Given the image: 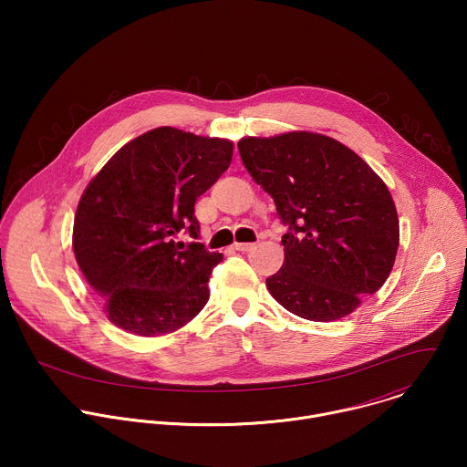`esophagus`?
Here are the masks:
<instances>
[{"label":"esophagus","mask_w":467,"mask_h":467,"mask_svg":"<svg viewBox=\"0 0 467 467\" xmlns=\"http://www.w3.org/2000/svg\"><path fill=\"white\" fill-rule=\"evenodd\" d=\"M234 249H236V251H242V253H245V251H251V249H254V244H247V242H236V244H234Z\"/></svg>","instance_id":"esophagus-1"}]
</instances>
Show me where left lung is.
<instances>
[{"label":"left lung","mask_w":467,"mask_h":467,"mask_svg":"<svg viewBox=\"0 0 467 467\" xmlns=\"http://www.w3.org/2000/svg\"><path fill=\"white\" fill-rule=\"evenodd\" d=\"M245 170L288 227L274 299L310 321L349 316L388 279L399 218L384 181L342 142L308 130L238 142Z\"/></svg>","instance_id":"obj_1"}]
</instances>
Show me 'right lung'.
Returning <instances> with one entry per match:
<instances>
[{
    "label": "right lung",
    "mask_w": 467,
    "mask_h": 467,
    "mask_svg": "<svg viewBox=\"0 0 467 467\" xmlns=\"http://www.w3.org/2000/svg\"><path fill=\"white\" fill-rule=\"evenodd\" d=\"M233 142L157 127L118 150L85 188L74 220V254L107 317L139 337L184 327L211 297L222 262L199 234L195 199L229 168Z\"/></svg>",
    "instance_id": "add662e5"
}]
</instances>
